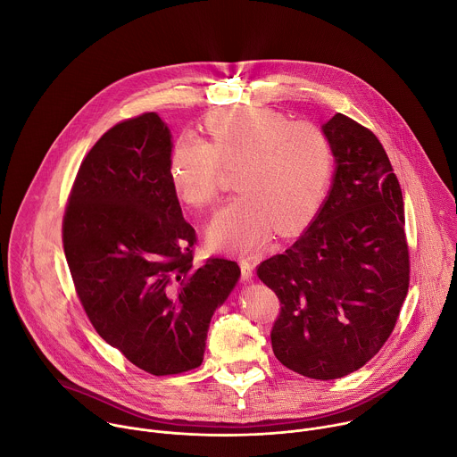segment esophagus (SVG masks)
I'll use <instances>...</instances> for the list:
<instances>
[{"label": "esophagus", "instance_id": "34e87169", "mask_svg": "<svg viewBox=\"0 0 457 457\" xmlns=\"http://www.w3.org/2000/svg\"><path fill=\"white\" fill-rule=\"evenodd\" d=\"M240 277L244 282L251 280V277H253V262H249V260H245V258L240 260Z\"/></svg>", "mask_w": 457, "mask_h": 457}]
</instances>
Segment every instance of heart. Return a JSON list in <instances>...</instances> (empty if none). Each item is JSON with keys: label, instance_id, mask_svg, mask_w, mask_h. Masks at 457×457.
I'll use <instances>...</instances> for the list:
<instances>
[{"label": "heart", "instance_id": "b5f03b06", "mask_svg": "<svg viewBox=\"0 0 457 457\" xmlns=\"http://www.w3.org/2000/svg\"><path fill=\"white\" fill-rule=\"evenodd\" d=\"M210 143L182 134L168 155V177L189 208H210L220 193L224 168H237L240 195L213 219V245L249 253L262 247L278 226L293 231L321 204L335 166L329 136L309 120L256 106H233L204 120Z\"/></svg>", "mask_w": 457, "mask_h": 457}]
</instances>
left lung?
Wrapping results in <instances>:
<instances>
[{
    "label": "left lung",
    "instance_id": "left-lung-1",
    "mask_svg": "<svg viewBox=\"0 0 457 457\" xmlns=\"http://www.w3.org/2000/svg\"><path fill=\"white\" fill-rule=\"evenodd\" d=\"M337 173L307 231L256 268L280 312L273 353L287 369L335 379L363 367L395 331L411 282L403 195L369 128L337 113L323 124Z\"/></svg>",
    "mask_w": 457,
    "mask_h": 457
}]
</instances>
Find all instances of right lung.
I'll return each instance as SVG.
<instances>
[{"label":"right lung","mask_w":457,"mask_h":457,"mask_svg":"<svg viewBox=\"0 0 457 457\" xmlns=\"http://www.w3.org/2000/svg\"><path fill=\"white\" fill-rule=\"evenodd\" d=\"M171 136L154 112L112 126L83 159L62 215V247L97 335L128 361L170 376L203 363L233 260L193 264L197 233L168 177Z\"/></svg>","instance_id":"add662e5"}]
</instances>
